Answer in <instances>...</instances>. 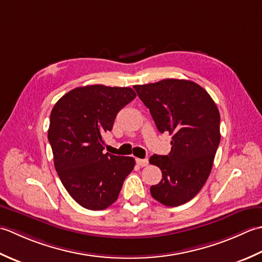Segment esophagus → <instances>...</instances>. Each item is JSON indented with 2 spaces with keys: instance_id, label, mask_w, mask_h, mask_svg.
<instances>
[{
  "instance_id": "esophagus-1",
  "label": "esophagus",
  "mask_w": 262,
  "mask_h": 262,
  "mask_svg": "<svg viewBox=\"0 0 262 262\" xmlns=\"http://www.w3.org/2000/svg\"><path fill=\"white\" fill-rule=\"evenodd\" d=\"M136 163L139 165L140 167H145L148 165V159L145 158V159H141V158H136Z\"/></svg>"
}]
</instances>
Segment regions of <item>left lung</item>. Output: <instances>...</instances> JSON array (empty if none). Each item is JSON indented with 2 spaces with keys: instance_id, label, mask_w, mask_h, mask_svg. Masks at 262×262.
Here are the masks:
<instances>
[{
  "instance_id": "obj_1",
  "label": "left lung",
  "mask_w": 262,
  "mask_h": 262,
  "mask_svg": "<svg viewBox=\"0 0 262 262\" xmlns=\"http://www.w3.org/2000/svg\"><path fill=\"white\" fill-rule=\"evenodd\" d=\"M133 88L158 131L173 135L170 152L149 159L163 173L150 193L164 206L183 205L198 194L211 172L221 141L220 111L210 95L190 80L164 79Z\"/></svg>"
}]
</instances>
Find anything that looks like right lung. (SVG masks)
<instances>
[{
    "label": "right lung",
    "mask_w": 262,
    "mask_h": 262,
    "mask_svg": "<svg viewBox=\"0 0 262 262\" xmlns=\"http://www.w3.org/2000/svg\"><path fill=\"white\" fill-rule=\"evenodd\" d=\"M136 96L129 87L92 84L70 90L52 110L49 141L55 169L69 194L86 209L113 205L135 167L132 157L103 151V135Z\"/></svg>",
    "instance_id": "1"
}]
</instances>
